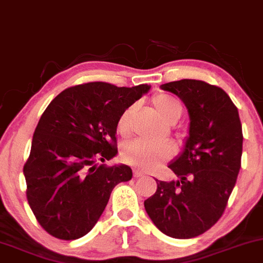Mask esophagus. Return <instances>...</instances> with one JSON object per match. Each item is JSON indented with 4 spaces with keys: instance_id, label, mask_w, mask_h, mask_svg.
I'll return each instance as SVG.
<instances>
[{
    "instance_id": "obj_1",
    "label": "esophagus",
    "mask_w": 263,
    "mask_h": 263,
    "mask_svg": "<svg viewBox=\"0 0 263 263\" xmlns=\"http://www.w3.org/2000/svg\"><path fill=\"white\" fill-rule=\"evenodd\" d=\"M145 174L143 172H141L140 169H135L134 170V176L135 178H142V176H144Z\"/></svg>"
}]
</instances>
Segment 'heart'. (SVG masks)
Here are the masks:
<instances>
[{
    "label": "heart",
    "instance_id": "heart-1",
    "mask_svg": "<svg viewBox=\"0 0 263 263\" xmlns=\"http://www.w3.org/2000/svg\"><path fill=\"white\" fill-rule=\"evenodd\" d=\"M158 115L166 123H175L182 114L181 103L169 94H157L152 100ZM136 110L135 105L128 106L120 115L118 129L120 135L127 136L131 128V120ZM174 145L170 142H148L134 140L125 143L121 148V158L125 163L140 167L142 170L157 169L160 164L174 156Z\"/></svg>",
    "mask_w": 263,
    "mask_h": 263
}]
</instances>
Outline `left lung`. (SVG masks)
Instances as JSON below:
<instances>
[{"label": "left lung", "mask_w": 263, "mask_h": 263, "mask_svg": "<svg viewBox=\"0 0 263 263\" xmlns=\"http://www.w3.org/2000/svg\"><path fill=\"white\" fill-rule=\"evenodd\" d=\"M187 109L189 136L167 167L178 176L157 180V191L144 201L158 229L175 239L207 232L226 210L241 166L242 128L239 112L222 88L203 81L181 80L160 85Z\"/></svg>", "instance_id": "obj_1"}]
</instances>
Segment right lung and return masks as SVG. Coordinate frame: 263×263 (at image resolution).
I'll return each mask as SVG.
<instances>
[{"mask_svg": "<svg viewBox=\"0 0 263 263\" xmlns=\"http://www.w3.org/2000/svg\"><path fill=\"white\" fill-rule=\"evenodd\" d=\"M149 89L148 84L91 82L67 88L46 107L23 173L28 203L50 235L84 236L99 220L114 187L132 179L128 165H98L97 160L118 154L120 115Z\"/></svg>", "mask_w": 263, "mask_h": 263, "instance_id": "1", "label": "right lung"}]
</instances>
